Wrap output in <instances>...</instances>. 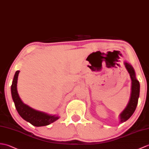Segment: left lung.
Instances as JSON below:
<instances>
[{
	"instance_id": "1",
	"label": "left lung",
	"mask_w": 149,
	"mask_h": 149,
	"mask_svg": "<svg viewBox=\"0 0 149 149\" xmlns=\"http://www.w3.org/2000/svg\"><path fill=\"white\" fill-rule=\"evenodd\" d=\"M124 65H125L127 70L130 74L132 86H131V93L130 102L126 109L120 114V123L126 121L133 115L136 108L138 98H139L140 95V83L136 78L135 72H134L133 67L130 63H127L126 61L124 62Z\"/></svg>"
}]
</instances>
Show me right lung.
<instances>
[{
    "instance_id": "obj_1",
    "label": "right lung",
    "mask_w": 149,
    "mask_h": 149,
    "mask_svg": "<svg viewBox=\"0 0 149 149\" xmlns=\"http://www.w3.org/2000/svg\"><path fill=\"white\" fill-rule=\"evenodd\" d=\"M19 73V70L16 72L15 76H14L11 89L12 98L19 116L26 121L37 127L49 125L51 123L56 121L60 118V117L58 116L49 115L45 112L36 110L23 103L21 100L18 91H17V82H18Z\"/></svg>"
}]
</instances>
